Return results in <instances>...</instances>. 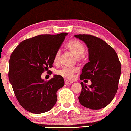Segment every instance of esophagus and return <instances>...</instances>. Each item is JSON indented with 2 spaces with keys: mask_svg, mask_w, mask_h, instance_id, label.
<instances>
[{
  "mask_svg": "<svg viewBox=\"0 0 131 131\" xmlns=\"http://www.w3.org/2000/svg\"><path fill=\"white\" fill-rule=\"evenodd\" d=\"M71 83H72V82H71V81H67V80H65V84L66 85H70V84H71Z\"/></svg>",
  "mask_w": 131,
  "mask_h": 131,
  "instance_id": "esophagus-1",
  "label": "esophagus"
}]
</instances>
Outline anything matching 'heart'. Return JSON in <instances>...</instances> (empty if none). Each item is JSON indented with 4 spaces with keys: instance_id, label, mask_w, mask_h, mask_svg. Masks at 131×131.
Segmentation results:
<instances>
[{
    "instance_id": "1",
    "label": "heart",
    "mask_w": 131,
    "mask_h": 131,
    "mask_svg": "<svg viewBox=\"0 0 131 131\" xmlns=\"http://www.w3.org/2000/svg\"><path fill=\"white\" fill-rule=\"evenodd\" d=\"M68 50L70 51L75 57L77 61H81L84 58L83 54L85 51L84 45L80 41L77 39H73L70 41L66 45ZM60 51H57L54 56V60L55 62H58L60 59ZM78 70L76 68L63 67L57 71L58 75L64 77V78L71 80L73 79L74 74L77 73Z\"/></svg>"
}]
</instances>
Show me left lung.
<instances>
[{
	"label": "left lung",
	"instance_id": "1",
	"mask_svg": "<svg viewBox=\"0 0 131 131\" xmlns=\"http://www.w3.org/2000/svg\"><path fill=\"white\" fill-rule=\"evenodd\" d=\"M88 48L89 60L82 69L80 80H90L87 86L81 82L79 100L90 109H100L111 103L118 89L121 65L114 49L99 38L88 34L75 35Z\"/></svg>",
	"mask_w": 131,
	"mask_h": 131
}]
</instances>
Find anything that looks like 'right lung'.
I'll use <instances>...</instances> for the list:
<instances>
[{
  "instance_id": "add662e5",
  "label": "right lung",
  "mask_w": 131,
  "mask_h": 131,
  "mask_svg": "<svg viewBox=\"0 0 131 131\" xmlns=\"http://www.w3.org/2000/svg\"><path fill=\"white\" fill-rule=\"evenodd\" d=\"M67 33L39 35L20 42L9 60V79L20 105L33 113H42L54 106L56 93L64 86L63 77L54 75L48 81L41 78L51 68L54 58Z\"/></svg>"
}]
</instances>
